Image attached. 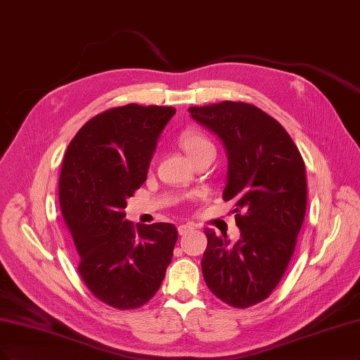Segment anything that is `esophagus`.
I'll return each instance as SVG.
<instances>
[{
	"label": "esophagus",
	"instance_id": "obj_1",
	"mask_svg": "<svg viewBox=\"0 0 360 360\" xmlns=\"http://www.w3.org/2000/svg\"><path fill=\"white\" fill-rule=\"evenodd\" d=\"M192 229H193V226H192V225H180V226L177 228L179 235H186L188 232H191Z\"/></svg>",
	"mask_w": 360,
	"mask_h": 360
}]
</instances>
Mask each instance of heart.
Wrapping results in <instances>:
<instances>
[{
  "label": "heart",
  "mask_w": 360,
  "mask_h": 360,
  "mask_svg": "<svg viewBox=\"0 0 360 360\" xmlns=\"http://www.w3.org/2000/svg\"><path fill=\"white\" fill-rule=\"evenodd\" d=\"M180 146L184 153L192 159V162L202 156L216 155V148L212 140L200 131H184L180 135Z\"/></svg>",
  "instance_id": "obj_1"
}]
</instances>
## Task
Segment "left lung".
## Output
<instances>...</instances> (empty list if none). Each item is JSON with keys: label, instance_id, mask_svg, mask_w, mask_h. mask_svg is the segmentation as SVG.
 <instances>
[{"label": "left lung", "instance_id": "1", "mask_svg": "<svg viewBox=\"0 0 360 360\" xmlns=\"http://www.w3.org/2000/svg\"><path fill=\"white\" fill-rule=\"evenodd\" d=\"M189 113L225 146L223 200L235 202L240 228L237 243L205 229L204 280L225 304L252 307L277 288L295 252L307 208L304 160L286 129L252 104L223 101Z\"/></svg>", "mask_w": 360, "mask_h": 360}]
</instances>
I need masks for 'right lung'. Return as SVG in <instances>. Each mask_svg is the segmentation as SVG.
I'll use <instances>...</instances> for the list:
<instances>
[{"label":"right lung","mask_w":360,"mask_h":360,"mask_svg":"<svg viewBox=\"0 0 360 360\" xmlns=\"http://www.w3.org/2000/svg\"><path fill=\"white\" fill-rule=\"evenodd\" d=\"M174 107L128 104L86 122L67 148L59 204L79 260V274L98 300L132 309L153 298L172 259L171 223L125 220Z\"/></svg>","instance_id":"add662e5"}]
</instances>
